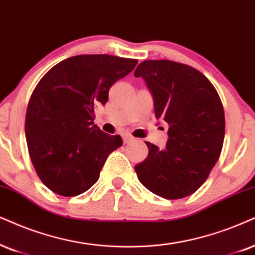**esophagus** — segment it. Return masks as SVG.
Here are the masks:
<instances>
[{"mask_svg":"<svg viewBox=\"0 0 255 255\" xmlns=\"http://www.w3.org/2000/svg\"><path fill=\"white\" fill-rule=\"evenodd\" d=\"M134 140V137L131 136L130 134H124V142L125 143H129Z\"/></svg>","mask_w":255,"mask_h":255,"instance_id":"obj_1","label":"esophagus"}]
</instances>
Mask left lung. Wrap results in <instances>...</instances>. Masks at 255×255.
Returning <instances> with one entry per match:
<instances>
[{
  "label": "left lung",
  "mask_w": 255,
  "mask_h": 255,
  "mask_svg": "<svg viewBox=\"0 0 255 255\" xmlns=\"http://www.w3.org/2000/svg\"><path fill=\"white\" fill-rule=\"evenodd\" d=\"M134 76L146 81L156 119L169 126L165 149L146 142L148 156L135 166L154 194L175 200L198 191L220 156L225 113L214 86L199 70L169 60H147Z\"/></svg>",
  "instance_id": "obj_1"
}]
</instances>
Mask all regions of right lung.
<instances>
[{
  "mask_svg": "<svg viewBox=\"0 0 255 255\" xmlns=\"http://www.w3.org/2000/svg\"><path fill=\"white\" fill-rule=\"evenodd\" d=\"M137 60L106 54L76 55L54 66L37 83L25 114V138L38 178L62 196L85 193L99 180L120 135L94 125L96 106Z\"/></svg>",
  "mask_w": 255,
  "mask_h": 255,
  "instance_id": "right-lung-1",
  "label": "right lung"
}]
</instances>
